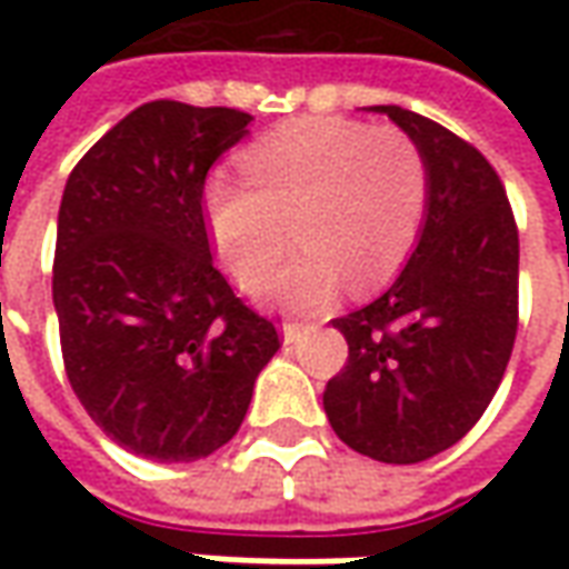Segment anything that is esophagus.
I'll return each instance as SVG.
<instances>
[{
  "instance_id": "esophagus-1",
  "label": "esophagus",
  "mask_w": 569,
  "mask_h": 569,
  "mask_svg": "<svg viewBox=\"0 0 569 569\" xmlns=\"http://www.w3.org/2000/svg\"><path fill=\"white\" fill-rule=\"evenodd\" d=\"M306 333H309V328H303V325H291V321H284V325H281V340H284V346L300 342Z\"/></svg>"
}]
</instances>
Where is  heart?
I'll return each instance as SVG.
<instances>
[{
	"label": "heart",
	"mask_w": 569,
	"mask_h": 569,
	"mask_svg": "<svg viewBox=\"0 0 569 569\" xmlns=\"http://www.w3.org/2000/svg\"><path fill=\"white\" fill-rule=\"evenodd\" d=\"M243 180L211 174L201 213L220 263L257 288L288 248L300 251L263 284L269 306L312 312L342 284L373 291L405 266L429 201L417 140L395 124L306 116L272 128L241 152Z\"/></svg>",
	"instance_id": "heart-1"
}]
</instances>
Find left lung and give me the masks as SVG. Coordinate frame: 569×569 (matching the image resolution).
Instances as JSON below:
<instances>
[{
    "instance_id": "left-lung-1",
    "label": "left lung",
    "mask_w": 569,
    "mask_h": 569,
    "mask_svg": "<svg viewBox=\"0 0 569 569\" xmlns=\"http://www.w3.org/2000/svg\"><path fill=\"white\" fill-rule=\"evenodd\" d=\"M370 110L417 140L429 201L386 293L333 321L349 361L325 389V413L342 445L410 466L457 445L502 382L518 333V227L471 143L420 112Z\"/></svg>"
}]
</instances>
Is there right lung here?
Listing matches in <instances>:
<instances>
[{
  "instance_id": "add662e5",
  "label": "right lung",
  "mask_w": 569,
  "mask_h": 569,
  "mask_svg": "<svg viewBox=\"0 0 569 569\" xmlns=\"http://www.w3.org/2000/svg\"><path fill=\"white\" fill-rule=\"evenodd\" d=\"M253 116L152 100L72 168L58 213L54 312L88 417L156 462L211 457L239 432L278 330L211 260L201 187Z\"/></svg>"
}]
</instances>
